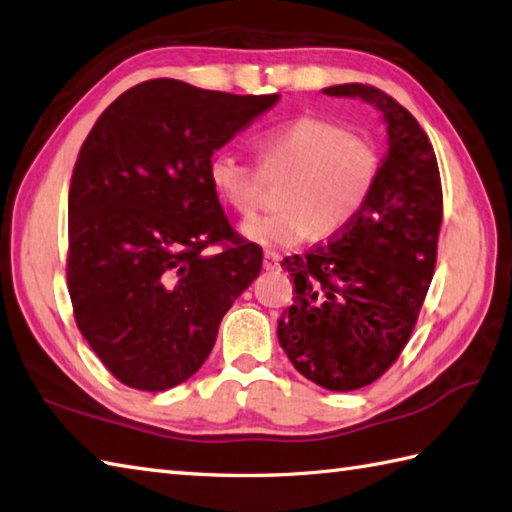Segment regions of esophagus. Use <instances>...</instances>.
Returning a JSON list of instances; mask_svg holds the SVG:
<instances>
[{"instance_id": "34e87169", "label": "esophagus", "mask_w": 512, "mask_h": 512, "mask_svg": "<svg viewBox=\"0 0 512 512\" xmlns=\"http://www.w3.org/2000/svg\"><path fill=\"white\" fill-rule=\"evenodd\" d=\"M279 262H282V257L273 253V250H266L264 253V268L266 270H270V273H273V270H279Z\"/></svg>"}]
</instances>
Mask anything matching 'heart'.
<instances>
[{
	"mask_svg": "<svg viewBox=\"0 0 512 512\" xmlns=\"http://www.w3.org/2000/svg\"><path fill=\"white\" fill-rule=\"evenodd\" d=\"M266 173H284L273 215L239 226L248 242L264 248H293L310 237L342 233L373 195L382 157L373 139L348 133L342 124L302 115L259 137ZM213 193L239 215L259 204V177L230 150H215L206 164Z\"/></svg>",
	"mask_w": 512,
	"mask_h": 512,
	"instance_id": "obj_1",
	"label": "heart"
}]
</instances>
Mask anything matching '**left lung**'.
Listing matches in <instances>:
<instances>
[{
    "label": "left lung",
    "mask_w": 512,
    "mask_h": 512,
    "mask_svg": "<svg viewBox=\"0 0 512 512\" xmlns=\"http://www.w3.org/2000/svg\"><path fill=\"white\" fill-rule=\"evenodd\" d=\"M322 93L375 106L388 153L353 224L282 262L295 302L279 317L277 339L306 379L346 393L382 377L413 333L435 270L442 182L422 126L384 90L339 84Z\"/></svg>",
    "instance_id": "1"
}]
</instances>
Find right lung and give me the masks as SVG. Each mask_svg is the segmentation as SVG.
Listing matches in <instances>:
<instances>
[{"label":"right lung","mask_w":512,"mask_h":512,"mask_svg":"<svg viewBox=\"0 0 512 512\" xmlns=\"http://www.w3.org/2000/svg\"><path fill=\"white\" fill-rule=\"evenodd\" d=\"M277 99L150 79L88 133L68 193V293L122 384L159 393L193 377L262 270V248L230 228L206 164ZM213 243L225 250L204 254Z\"/></svg>","instance_id":"obj_1"}]
</instances>
